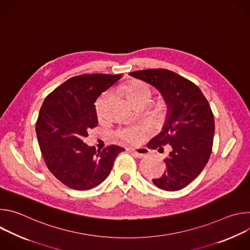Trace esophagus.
<instances>
[{
  "mask_svg": "<svg viewBox=\"0 0 250 250\" xmlns=\"http://www.w3.org/2000/svg\"><path fill=\"white\" fill-rule=\"evenodd\" d=\"M127 150H128L129 152H131L134 156L139 157V158H141V157H144V156L147 155V153H148V149H147V148H146V147H140V148H133V147H129V148H127Z\"/></svg>",
  "mask_w": 250,
  "mask_h": 250,
  "instance_id": "34e87169",
  "label": "esophagus"
}]
</instances>
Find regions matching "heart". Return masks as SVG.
<instances>
[{"label": "heart", "mask_w": 250, "mask_h": 250, "mask_svg": "<svg viewBox=\"0 0 250 250\" xmlns=\"http://www.w3.org/2000/svg\"><path fill=\"white\" fill-rule=\"evenodd\" d=\"M121 94L124 95L133 104L147 103L151 97L150 87L142 81L132 80L121 89ZM110 99L108 92L103 93L96 102V111L99 116L104 112L105 104ZM146 127L144 125H132L121 128L118 131V136L126 144H136L146 134Z\"/></svg>", "instance_id": "1"}]
</instances>
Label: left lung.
<instances>
[{"label": "left lung", "instance_id": "1", "mask_svg": "<svg viewBox=\"0 0 250 250\" xmlns=\"http://www.w3.org/2000/svg\"><path fill=\"white\" fill-rule=\"evenodd\" d=\"M129 75L156 88L167 104L163 127L148 148L163 150L169 145L171 151L164 160L166 171L152 181L165 191L181 190L201 173L211 153L215 121L210 106L197 85L173 71L147 69Z\"/></svg>", "mask_w": 250, "mask_h": 250}]
</instances>
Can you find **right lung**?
Masks as SVG:
<instances>
[{
	"label": "right lung",
	"mask_w": 250,
	"mask_h": 250,
	"mask_svg": "<svg viewBox=\"0 0 250 250\" xmlns=\"http://www.w3.org/2000/svg\"><path fill=\"white\" fill-rule=\"evenodd\" d=\"M122 75L84 74L70 78L49 94L35 126L40 147L49 171L67 187L89 190L111 173L125 148L110 146L96 150L84 142L98 125L95 102Z\"/></svg>",
	"instance_id": "obj_1"
}]
</instances>
